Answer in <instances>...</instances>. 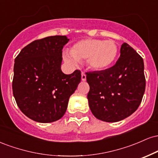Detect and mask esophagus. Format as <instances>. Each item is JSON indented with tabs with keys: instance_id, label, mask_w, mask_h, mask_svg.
Instances as JSON below:
<instances>
[{
	"instance_id": "esophagus-1",
	"label": "esophagus",
	"mask_w": 158,
	"mask_h": 158,
	"mask_svg": "<svg viewBox=\"0 0 158 158\" xmlns=\"http://www.w3.org/2000/svg\"><path fill=\"white\" fill-rule=\"evenodd\" d=\"M81 80L82 81L86 80V75H85L84 72H81Z\"/></svg>"
}]
</instances>
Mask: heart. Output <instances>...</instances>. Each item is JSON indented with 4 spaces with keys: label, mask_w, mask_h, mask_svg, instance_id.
Listing matches in <instances>:
<instances>
[{
    "label": "heart",
    "mask_w": 158,
    "mask_h": 158,
    "mask_svg": "<svg viewBox=\"0 0 158 158\" xmlns=\"http://www.w3.org/2000/svg\"><path fill=\"white\" fill-rule=\"evenodd\" d=\"M118 47L113 40L85 39L74 44L70 53L64 52L67 62L75 64L78 61H87L90 68L104 70L114 64L118 56Z\"/></svg>",
    "instance_id": "1"
}]
</instances>
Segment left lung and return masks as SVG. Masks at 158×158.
<instances>
[{"label": "left lung", "instance_id": "8db88e82", "mask_svg": "<svg viewBox=\"0 0 158 158\" xmlns=\"http://www.w3.org/2000/svg\"><path fill=\"white\" fill-rule=\"evenodd\" d=\"M88 104L94 117L114 123L131 115L138 108L146 88L143 59L127 43L111 68L88 72Z\"/></svg>", "mask_w": 158, "mask_h": 158}]
</instances>
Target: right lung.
<instances>
[{
  "instance_id": "right-lung-1",
  "label": "right lung",
  "mask_w": 158,
  "mask_h": 158,
  "mask_svg": "<svg viewBox=\"0 0 158 158\" xmlns=\"http://www.w3.org/2000/svg\"><path fill=\"white\" fill-rule=\"evenodd\" d=\"M65 35L35 40L15 59L12 91L16 103L35 122H55L64 116L69 98L81 81V71L64 74L61 70Z\"/></svg>"
}]
</instances>
